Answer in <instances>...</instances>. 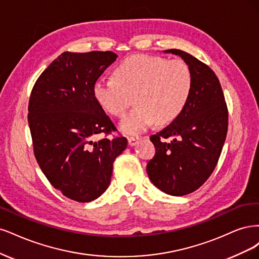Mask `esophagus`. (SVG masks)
<instances>
[{
    "instance_id": "esophagus-1",
    "label": "esophagus",
    "mask_w": 259,
    "mask_h": 259,
    "mask_svg": "<svg viewBox=\"0 0 259 259\" xmlns=\"http://www.w3.org/2000/svg\"><path fill=\"white\" fill-rule=\"evenodd\" d=\"M139 140H140L139 137H128V144H129L130 146L136 145V144L138 143V142H139Z\"/></svg>"
}]
</instances>
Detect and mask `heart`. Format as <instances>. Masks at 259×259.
Returning <instances> with one entry per match:
<instances>
[{"mask_svg":"<svg viewBox=\"0 0 259 259\" xmlns=\"http://www.w3.org/2000/svg\"><path fill=\"white\" fill-rule=\"evenodd\" d=\"M114 75L115 79L99 77L95 81L94 96L105 112L116 117H122L135 100L137 106L120 122L127 135H138L154 121H173L193 90V73L181 59L132 55L119 63Z\"/></svg>","mask_w":259,"mask_h":259,"instance_id":"b5f03b06","label":"heart"}]
</instances>
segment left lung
<instances>
[{
  "label": "left lung",
  "mask_w": 259,
  "mask_h": 259,
  "mask_svg": "<svg viewBox=\"0 0 259 259\" xmlns=\"http://www.w3.org/2000/svg\"><path fill=\"white\" fill-rule=\"evenodd\" d=\"M193 73V90L172 123L151 136L156 153L147 163L153 184L171 196L193 193L210 178L219 162L228 130V108L221 82L210 66L180 49Z\"/></svg>",
  "instance_id": "obj_1"
}]
</instances>
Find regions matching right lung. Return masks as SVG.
<instances>
[{
  "mask_svg": "<svg viewBox=\"0 0 259 259\" xmlns=\"http://www.w3.org/2000/svg\"><path fill=\"white\" fill-rule=\"evenodd\" d=\"M117 55L69 53L54 60L31 91L28 121L33 152L49 183L77 202H90L110 185L113 163L128 141L94 96V84ZM106 136L99 141L97 134Z\"/></svg>",
  "mask_w": 259,
  "mask_h": 259,
  "instance_id": "1",
  "label": "right lung"
}]
</instances>
